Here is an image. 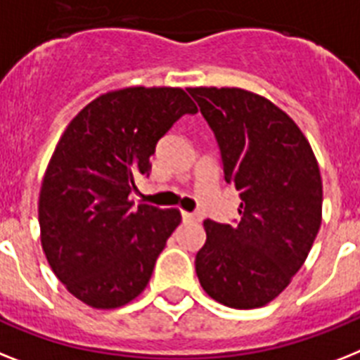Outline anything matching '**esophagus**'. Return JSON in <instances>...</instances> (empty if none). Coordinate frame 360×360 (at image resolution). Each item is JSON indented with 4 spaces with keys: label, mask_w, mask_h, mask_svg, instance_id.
<instances>
[{
    "label": "esophagus",
    "mask_w": 360,
    "mask_h": 360,
    "mask_svg": "<svg viewBox=\"0 0 360 360\" xmlns=\"http://www.w3.org/2000/svg\"><path fill=\"white\" fill-rule=\"evenodd\" d=\"M182 219L186 222H200L202 221L200 215H197V213H187V212L182 213Z\"/></svg>",
    "instance_id": "1"
}]
</instances>
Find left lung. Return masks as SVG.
<instances>
[{"label":"left lung","mask_w":360,"mask_h":360,"mask_svg":"<svg viewBox=\"0 0 360 360\" xmlns=\"http://www.w3.org/2000/svg\"><path fill=\"white\" fill-rule=\"evenodd\" d=\"M221 148L224 180L239 191L237 224L204 221L198 281L219 304L263 307L304 265L322 222L319 162L298 124L240 88H187Z\"/></svg>","instance_id":"obj_1"}]
</instances>
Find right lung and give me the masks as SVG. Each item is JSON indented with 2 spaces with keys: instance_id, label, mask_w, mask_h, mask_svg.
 Returning a JSON list of instances; mask_svg holds the SVG:
<instances>
[{
  "instance_id": "obj_1",
  "label": "right lung",
  "mask_w": 360,
  "mask_h": 360,
  "mask_svg": "<svg viewBox=\"0 0 360 360\" xmlns=\"http://www.w3.org/2000/svg\"><path fill=\"white\" fill-rule=\"evenodd\" d=\"M197 106L182 88H123L99 95L71 120L41 180V248L55 276L94 309L143 292L182 221L178 210L129 195L148 176L156 143Z\"/></svg>"
}]
</instances>
